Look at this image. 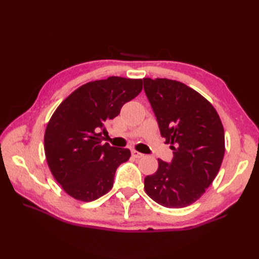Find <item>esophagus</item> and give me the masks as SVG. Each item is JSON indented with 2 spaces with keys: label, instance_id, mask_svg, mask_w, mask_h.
<instances>
[{
  "label": "esophagus",
  "instance_id": "obj_1",
  "mask_svg": "<svg viewBox=\"0 0 259 259\" xmlns=\"http://www.w3.org/2000/svg\"><path fill=\"white\" fill-rule=\"evenodd\" d=\"M131 155H133L135 158H141V157H144V153L138 152V151H136V150L131 151Z\"/></svg>",
  "mask_w": 259,
  "mask_h": 259
}]
</instances>
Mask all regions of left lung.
I'll return each mask as SVG.
<instances>
[{
    "label": "left lung",
    "mask_w": 259,
    "mask_h": 259,
    "mask_svg": "<svg viewBox=\"0 0 259 259\" xmlns=\"http://www.w3.org/2000/svg\"><path fill=\"white\" fill-rule=\"evenodd\" d=\"M144 90L159 130L174 157L158 159V170L145 178L147 195L167 208H183L202 196L216 177L225 153V134L216 110L181 82L144 79Z\"/></svg>",
    "instance_id": "left-lung-1"
}]
</instances>
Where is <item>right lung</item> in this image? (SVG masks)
Segmentation results:
<instances>
[{
	"label": "right lung",
	"mask_w": 259,
	"mask_h": 259,
	"mask_svg": "<svg viewBox=\"0 0 259 259\" xmlns=\"http://www.w3.org/2000/svg\"><path fill=\"white\" fill-rule=\"evenodd\" d=\"M141 90V79L109 76L81 85L54 111L46 129L45 151L53 177L68 195L93 201L111 190L115 170L131 153L102 144L101 134Z\"/></svg>",
	"instance_id": "right-lung-1"
}]
</instances>
